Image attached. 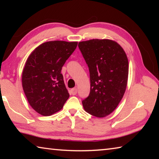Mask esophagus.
I'll return each mask as SVG.
<instances>
[{"mask_svg": "<svg viewBox=\"0 0 159 159\" xmlns=\"http://www.w3.org/2000/svg\"><path fill=\"white\" fill-rule=\"evenodd\" d=\"M71 94L73 95H75L77 94V88H72L71 90Z\"/></svg>", "mask_w": 159, "mask_h": 159, "instance_id": "34e87169", "label": "esophagus"}]
</instances>
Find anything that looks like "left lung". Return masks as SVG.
<instances>
[{
	"label": "left lung",
	"instance_id": "left-lung-1",
	"mask_svg": "<svg viewBox=\"0 0 159 159\" xmlns=\"http://www.w3.org/2000/svg\"><path fill=\"white\" fill-rule=\"evenodd\" d=\"M89 69L90 92L82 104L86 112L105 117L114 111L123 98L128 77V60L116 42L93 39L79 43Z\"/></svg>",
	"mask_w": 159,
	"mask_h": 159
}]
</instances>
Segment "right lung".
<instances>
[{"label":"right lung","mask_w":159,"mask_h":159,"mask_svg":"<svg viewBox=\"0 0 159 159\" xmlns=\"http://www.w3.org/2000/svg\"><path fill=\"white\" fill-rule=\"evenodd\" d=\"M77 45L78 42H45L28 57L22 71V87L29 104L39 114H55L69 98L61 70Z\"/></svg>","instance_id":"1"}]
</instances>
